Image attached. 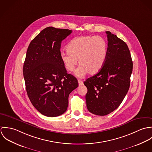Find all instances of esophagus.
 Here are the masks:
<instances>
[{"label":"esophagus","mask_w":152,"mask_h":152,"mask_svg":"<svg viewBox=\"0 0 152 152\" xmlns=\"http://www.w3.org/2000/svg\"><path fill=\"white\" fill-rule=\"evenodd\" d=\"M78 82L79 86H83V82L81 80H78Z\"/></svg>","instance_id":"obj_1"}]
</instances>
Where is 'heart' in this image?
<instances>
[{"instance_id":"heart-1","label":"heart","mask_w":152,"mask_h":152,"mask_svg":"<svg viewBox=\"0 0 152 152\" xmlns=\"http://www.w3.org/2000/svg\"><path fill=\"white\" fill-rule=\"evenodd\" d=\"M67 53H62L60 58L69 72H73L78 60L80 66L75 74L81 77L87 72L95 75L102 68L107 60L108 44L99 36H81L72 39L66 48Z\"/></svg>"}]
</instances>
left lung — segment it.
Wrapping results in <instances>:
<instances>
[{
  "instance_id": "8db88e82",
  "label": "left lung",
  "mask_w": 152,
  "mask_h": 152,
  "mask_svg": "<svg viewBox=\"0 0 152 152\" xmlns=\"http://www.w3.org/2000/svg\"><path fill=\"white\" fill-rule=\"evenodd\" d=\"M108 53L101 71L84 82L88 89L86 99L92 113L105 116L117 108L130 87L133 62L129 48L123 40L110 31Z\"/></svg>"
}]
</instances>
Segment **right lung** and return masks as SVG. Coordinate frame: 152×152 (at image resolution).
I'll return each mask as SVG.
<instances>
[{
  "instance_id": "right-lung-1",
  "label": "right lung",
  "mask_w": 152,
  "mask_h": 152,
  "mask_svg": "<svg viewBox=\"0 0 152 152\" xmlns=\"http://www.w3.org/2000/svg\"><path fill=\"white\" fill-rule=\"evenodd\" d=\"M72 33L68 29L48 27L29 44L23 65L27 95L42 115L63 114L69 94L78 86L77 78L68 74L60 58L62 41Z\"/></svg>"
}]
</instances>
